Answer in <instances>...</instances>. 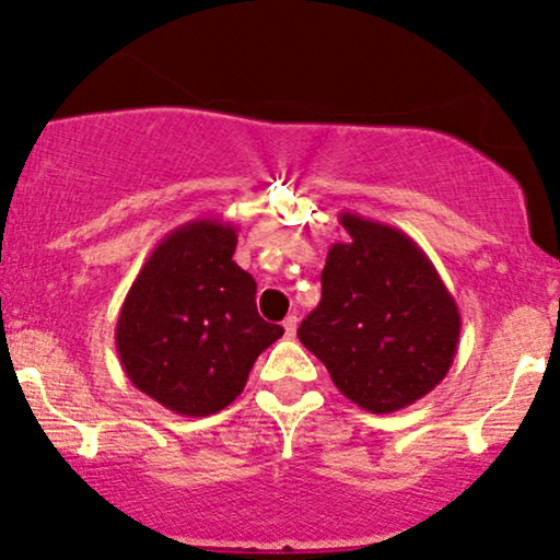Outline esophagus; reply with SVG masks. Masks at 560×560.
I'll return each mask as SVG.
<instances>
[{"label":"esophagus","instance_id":"1","mask_svg":"<svg viewBox=\"0 0 560 560\" xmlns=\"http://www.w3.org/2000/svg\"><path fill=\"white\" fill-rule=\"evenodd\" d=\"M296 323H300V320H296V315H289L287 320L281 323V325H284V332H287V338H294V336H296Z\"/></svg>","mask_w":560,"mask_h":560}]
</instances>
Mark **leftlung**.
<instances>
[{
    "mask_svg": "<svg viewBox=\"0 0 560 560\" xmlns=\"http://www.w3.org/2000/svg\"><path fill=\"white\" fill-rule=\"evenodd\" d=\"M338 222L349 243L330 245L320 304L296 336L346 398L370 413H393L447 377L459 310L406 232L351 211H341Z\"/></svg>",
    "mask_w": 560,
    "mask_h": 560,
    "instance_id": "left-lung-1",
    "label": "left lung"
}]
</instances>
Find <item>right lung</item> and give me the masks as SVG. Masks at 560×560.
<instances>
[{
	"label": "right lung",
	"mask_w": 560,
	"mask_h": 560,
	"mask_svg": "<svg viewBox=\"0 0 560 560\" xmlns=\"http://www.w3.org/2000/svg\"><path fill=\"white\" fill-rule=\"evenodd\" d=\"M237 228L194 219L158 243L126 294L116 349L126 377L180 416H211L243 393L284 336L256 310V279L232 256Z\"/></svg>",
	"instance_id": "add662e5"
}]
</instances>
